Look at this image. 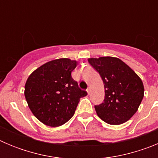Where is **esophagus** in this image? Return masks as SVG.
<instances>
[{
    "label": "esophagus",
    "mask_w": 158,
    "mask_h": 158,
    "mask_svg": "<svg viewBox=\"0 0 158 158\" xmlns=\"http://www.w3.org/2000/svg\"><path fill=\"white\" fill-rule=\"evenodd\" d=\"M86 91H87L88 94H90V93H91V89H90V87L88 88V89H86Z\"/></svg>",
    "instance_id": "34e87169"
}]
</instances>
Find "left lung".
I'll list each match as a JSON object with an SVG mask.
<instances>
[{
	"mask_svg": "<svg viewBox=\"0 0 158 158\" xmlns=\"http://www.w3.org/2000/svg\"><path fill=\"white\" fill-rule=\"evenodd\" d=\"M88 61L100 73L105 89L104 102L95 105L97 115L111 125L129 120L138 111L144 96L140 77L119 58L100 57Z\"/></svg>",
	"mask_w": 158,
	"mask_h": 158,
	"instance_id": "1",
	"label": "left lung"
}]
</instances>
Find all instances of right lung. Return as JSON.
I'll list each match as a JSON object with an SVG mask.
<instances>
[{
	"instance_id": "obj_1",
	"label": "right lung",
	"mask_w": 158,
	"mask_h": 158,
	"mask_svg": "<svg viewBox=\"0 0 158 158\" xmlns=\"http://www.w3.org/2000/svg\"><path fill=\"white\" fill-rule=\"evenodd\" d=\"M76 66V61L69 58L53 60L39 67L27 78L25 98L33 115L45 125L59 127L68 122L74 115L81 97L87 95L71 76Z\"/></svg>"
}]
</instances>
